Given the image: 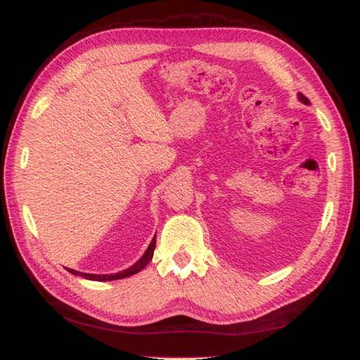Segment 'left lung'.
<instances>
[{"label":"left lung","mask_w":360,"mask_h":360,"mask_svg":"<svg viewBox=\"0 0 360 360\" xmlns=\"http://www.w3.org/2000/svg\"><path fill=\"white\" fill-rule=\"evenodd\" d=\"M297 97H300V100L302 101V103H306V105H310V101H309V98H307V97H304L301 92H300V94H297Z\"/></svg>","instance_id":"1"}]
</instances>
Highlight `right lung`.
I'll return each mask as SVG.
<instances>
[{
  "label": "right lung",
  "instance_id": "right-lung-1",
  "mask_svg": "<svg viewBox=\"0 0 360 360\" xmlns=\"http://www.w3.org/2000/svg\"><path fill=\"white\" fill-rule=\"evenodd\" d=\"M155 244H157V235L153 236V240L150 243V246L147 248V250L144 252V255L141 257V259L133 264V266L127 268L124 271H120V273H116V274H89V273H79V271H75V269H69L72 274L75 276H81L84 277V279H89V281H97V282H106V281H117V279H124V277H130L133 274L139 273L141 269H144L148 262L152 260L153 257V250H155Z\"/></svg>",
  "mask_w": 360,
  "mask_h": 360
}]
</instances>
